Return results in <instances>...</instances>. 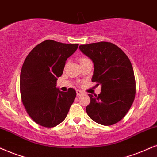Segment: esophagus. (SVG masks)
Listing matches in <instances>:
<instances>
[{"instance_id":"1","label":"esophagus","mask_w":157,"mask_h":157,"mask_svg":"<svg viewBox=\"0 0 157 157\" xmlns=\"http://www.w3.org/2000/svg\"><path fill=\"white\" fill-rule=\"evenodd\" d=\"M76 93H77V96H80V95H82L83 93L82 91L80 90H77Z\"/></svg>"}]
</instances>
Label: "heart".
Instances as JSON below:
<instances>
[{"instance_id": "1", "label": "heart", "mask_w": 157, "mask_h": 157, "mask_svg": "<svg viewBox=\"0 0 157 157\" xmlns=\"http://www.w3.org/2000/svg\"><path fill=\"white\" fill-rule=\"evenodd\" d=\"M86 59H86V58H81V59H80V62H82V61L86 60Z\"/></svg>"}]
</instances>
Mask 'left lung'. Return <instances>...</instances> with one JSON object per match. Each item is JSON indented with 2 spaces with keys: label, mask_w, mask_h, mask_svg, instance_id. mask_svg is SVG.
Wrapping results in <instances>:
<instances>
[{
  "label": "left lung",
  "mask_w": 157,
  "mask_h": 157,
  "mask_svg": "<svg viewBox=\"0 0 157 157\" xmlns=\"http://www.w3.org/2000/svg\"><path fill=\"white\" fill-rule=\"evenodd\" d=\"M79 48L94 64L92 82L101 86L100 94H88L87 114L102 125L114 124L125 116L134 101L136 80L131 62L112 43L80 45Z\"/></svg>",
  "instance_id": "obj_1"
}]
</instances>
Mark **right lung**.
<instances>
[{"mask_svg": "<svg viewBox=\"0 0 157 157\" xmlns=\"http://www.w3.org/2000/svg\"><path fill=\"white\" fill-rule=\"evenodd\" d=\"M78 45L47 40L36 45L24 61L20 75L21 101L32 120L40 125H58L74 102V89L62 92L56 86L67 59Z\"/></svg>", "mask_w": 157, "mask_h": 157, "instance_id": "right-lung-1", "label": "right lung"}]
</instances>
